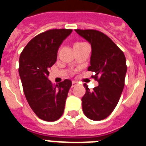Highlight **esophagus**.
Here are the masks:
<instances>
[{"label": "esophagus", "mask_w": 146, "mask_h": 146, "mask_svg": "<svg viewBox=\"0 0 146 146\" xmlns=\"http://www.w3.org/2000/svg\"><path fill=\"white\" fill-rule=\"evenodd\" d=\"M77 85V82H75V81H73L72 82V88H73V87H75L76 85Z\"/></svg>", "instance_id": "obj_1"}]
</instances>
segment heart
Masks as SVG:
<instances>
[{
    "instance_id": "heart-1",
    "label": "heart",
    "mask_w": 146,
    "mask_h": 146,
    "mask_svg": "<svg viewBox=\"0 0 146 146\" xmlns=\"http://www.w3.org/2000/svg\"><path fill=\"white\" fill-rule=\"evenodd\" d=\"M85 44L84 42H76L75 44H74V47H76V46H81V45H83Z\"/></svg>"
}]
</instances>
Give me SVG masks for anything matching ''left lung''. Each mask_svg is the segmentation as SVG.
Here are the masks:
<instances>
[{
	"label": "left lung",
	"instance_id": "1",
	"mask_svg": "<svg viewBox=\"0 0 146 146\" xmlns=\"http://www.w3.org/2000/svg\"><path fill=\"white\" fill-rule=\"evenodd\" d=\"M92 46L91 66L88 70L95 73L92 78L99 83L90 91L86 84L82 98V110L87 118L100 121L110 115L120 99L127 73L124 54L106 34L96 30H75Z\"/></svg>",
	"mask_w": 146,
	"mask_h": 146
}]
</instances>
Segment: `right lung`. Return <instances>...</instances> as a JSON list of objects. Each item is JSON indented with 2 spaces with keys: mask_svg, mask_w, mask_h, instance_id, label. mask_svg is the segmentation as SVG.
Segmentation results:
<instances>
[{
  "mask_svg": "<svg viewBox=\"0 0 146 146\" xmlns=\"http://www.w3.org/2000/svg\"><path fill=\"white\" fill-rule=\"evenodd\" d=\"M72 31L52 29L41 33L28 42L20 54L19 73L26 100L34 113L46 121L61 118L72 85L71 80L65 79L54 86L48 79L59 47Z\"/></svg>",
  "mask_w": 146,
  "mask_h": 146,
  "instance_id": "right-lung-1",
  "label": "right lung"
}]
</instances>
